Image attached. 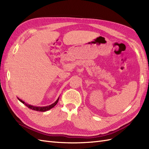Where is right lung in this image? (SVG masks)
Returning <instances> with one entry per match:
<instances>
[{
    "label": "right lung",
    "mask_w": 149,
    "mask_h": 149,
    "mask_svg": "<svg viewBox=\"0 0 149 149\" xmlns=\"http://www.w3.org/2000/svg\"><path fill=\"white\" fill-rule=\"evenodd\" d=\"M18 99H19V98H18ZM19 100L20 102H22L23 104H25V105L26 107H28L29 108H30V109H31L34 110V111H40V112H45V111H48L49 109H52V108H53L54 106H55L56 104L58 103V100H59V98H58V100L55 102H54L53 104H52L49 105L48 106H45V107H35V106H31V105H29L28 104L25 103L24 101L20 100V99H19Z\"/></svg>",
    "instance_id": "add662e5"
}]
</instances>
